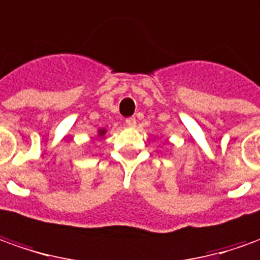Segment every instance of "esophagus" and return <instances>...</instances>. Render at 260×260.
Wrapping results in <instances>:
<instances>
[{
	"label": "esophagus",
	"instance_id": "obj_1",
	"mask_svg": "<svg viewBox=\"0 0 260 260\" xmlns=\"http://www.w3.org/2000/svg\"><path fill=\"white\" fill-rule=\"evenodd\" d=\"M126 124L128 127H134V126H136V118H134V117L126 118Z\"/></svg>",
	"mask_w": 260,
	"mask_h": 260
}]
</instances>
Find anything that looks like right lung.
Returning <instances> with one entry per match:
<instances>
[{
	"instance_id": "1",
	"label": "right lung",
	"mask_w": 260,
	"mask_h": 260,
	"mask_svg": "<svg viewBox=\"0 0 260 260\" xmlns=\"http://www.w3.org/2000/svg\"><path fill=\"white\" fill-rule=\"evenodd\" d=\"M106 133H107V130H106V128H103V127H100V128L97 130V136H99V139H103Z\"/></svg>"
}]
</instances>
